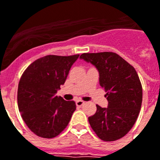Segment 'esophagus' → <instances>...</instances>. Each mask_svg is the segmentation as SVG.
Listing matches in <instances>:
<instances>
[{
  "label": "esophagus",
  "instance_id": "34e87169",
  "mask_svg": "<svg viewBox=\"0 0 160 160\" xmlns=\"http://www.w3.org/2000/svg\"><path fill=\"white\" fill-rule=\"evenodd\" d=\"M75 103H76V106H77V107H82L83 105L85 104V102H83V101H76V102H75Z\"/></svg>",
  "mask_w": 160,
  "mask_h": 160
}]
</instances>
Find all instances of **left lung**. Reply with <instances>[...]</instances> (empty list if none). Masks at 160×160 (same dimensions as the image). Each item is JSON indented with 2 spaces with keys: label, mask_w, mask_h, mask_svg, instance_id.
Listing matches in <instances>:
<instances>
[{
  "label": "left lung",
  "mask_w": 160,
  "mask_h": 160,
  "mask_svg": "<svg viewBox=\"0 0 160 160\" xmlns=\"http://www.w3.org/2000/svg\"><path fill=\"white\" fill-rule=\"evenodd\" d=\"M80 58L98 69L108 101L107 108L96 105V112L88 118L91 128L103 141L120 139L133 127L141 109L142 89L137 71L113 52L82 53Z\"/></svg>",
  "instance_id": "left-lung-1"
}]
</instances>
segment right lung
<instances>
[{"label":"right lung","instance_id":"1","mask_svg":"<svg viewBox=\"0 0 160 160\" xmlns=\"http://www.w3.org/2000/svg\"><path fill=\"white\" fill-rule=\"evenodd\" d=\"M80 54L46 55L29 65L20 79L18 90L19 112L27 126L43 138H53L68 126L76 109L74 101L56 96Z\"/></svg>","mask_w":160,"mask_h":160}]
</instances>
